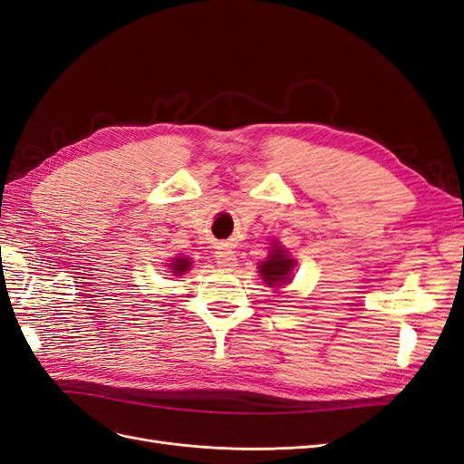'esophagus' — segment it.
<instances>
[{
    "mask_svg": "<svg viewBox=\"0 0 464 464\" xmlns=\"http://www.w3.org/2000/svg\"><path fill=\"white\" fill-rule=\"evenodd\" d=\"M215 257H217V265L220 266V269H224V271H232L234 266L237 265V257L234 254V249L228 247L227 244H222V246L217 247V256Z\"/></svg>",
    "mask_w": 464,
    "mask_h": 464,
    "instance_id": "34e87169",
    "label": "esophagus"
}]
</instances>
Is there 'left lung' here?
<instances>
[{
  "label": "left lung",
  "mask_w": 464,
  "mask_h": 464,
  "mask_svg": "<svg viewBox=\"0 0 464 464\" xmlns=\"http://www.w3.org/2000/svg\"><path fill=\"white\" fill-rule=\"evenodd\" d=\"M269 249V257L259 263L261 278L265 280V285L271 288L288 285L292 280L294 266H296V259H292L286 247H283L278 242H273V247Z\"/></svg>",
  "instance_id": "obj_1"
}]
</instances>
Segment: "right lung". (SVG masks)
<instances>
[{
    "instance_id": "1",
    "label": "right lung",
    "mask_w": 464,
    "mask_h": 464,
    "mask_svg": "<svg viewBox=\"0 0 464 464\" xmlns=\"http://www.w3.org/2000/svg\"><path fill=\"white\" fill-rule=\"evenodd\" d=\"M168 269H170V273H174L176 276H181L186 271H189L191 266V259L189 257H174L170 263H166Z\"/></svg>"
}]
</instances>
